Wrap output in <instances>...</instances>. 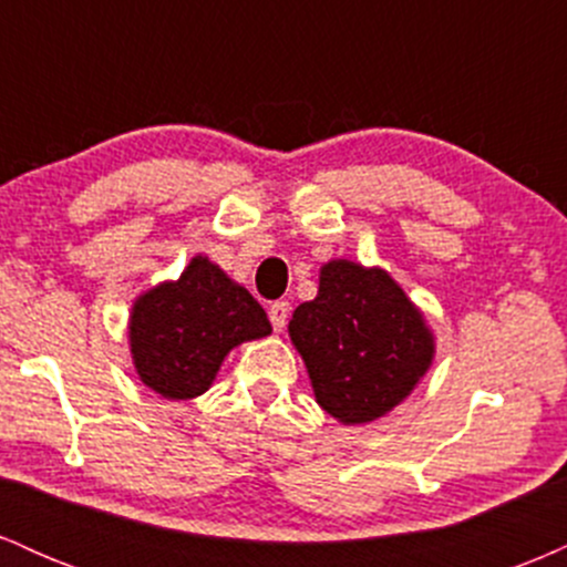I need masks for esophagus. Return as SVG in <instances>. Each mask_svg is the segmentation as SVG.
<instances>
[{
	"label": "esophagus",
	"instance_id": "34e87169",
	"mask_svg": "<svg viewBox=\"0 0 567 567\" xmlns=\"http://www.w3.org/2000/svg\"><path fill=\"white\" fill-rule=\"evenodd\" d=\"M288 315H290L288 301H277L269 306V320H271V328H275L277 333H282L285 324H288Z\"/></svg>",
	"mask_w": 567,
	"mask_h": 567
}]
</instances>
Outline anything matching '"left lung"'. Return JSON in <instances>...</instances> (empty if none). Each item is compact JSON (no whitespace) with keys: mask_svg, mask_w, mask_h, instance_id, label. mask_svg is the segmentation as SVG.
Wrapping results in <instances>:
<instances>
[{"mask_svg":"<svg viewBox=\"0 0 567 567\" xmlns=\"http://www.w3.org/2000/svg\"><path fill=\"white\" fill-rule=\"evenodd\" d=\"M317 405L341 424H373L419 386L434 360V333L389 271L333 258L315 301L292 311Z\"/></svg>","mask_w":567,"mask_h":567,"instance_id":"obj_1","label":"left lung"}]
</instances>
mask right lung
<instances>
[{
	"mask_svg": "<svg viewBox=\"0 0 567 567\" xmlns=\"http://www.w3.org/2000/svg\"><path fill=\"white\" fill-rule=\"evenodd\" d=\"M269 333L261 303L202 252L141 292L127 322L135 373L165 400L205 394L234 347Z\"/></svg>",
	"mask_w": 567,
	"mask_h": 567,
	"instance_id": "add662e5",
	"label": "right lung"
}]
</instances>
